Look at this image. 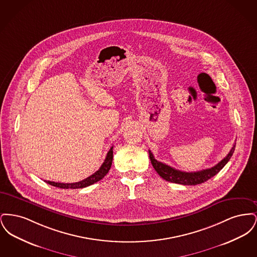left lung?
<instances>
[{
  "instance_id": "8db88e82",
  "label": "left lung",
  "mask_w": 257,
  "mask_h": 257,
  "mask_svg": "<svg viewBox=\"0 0 257 257\" xmlns=\"http://www.w3.org/2000/svg\"><path fill=\"white\" fill-rule=\"evenodd\" d=\"M235 150V144L233 146L229 153L226 155L225 158L220 161L216 166L212 167L211 169L202 170L200 171L195 172H186V171H178L170 166L163 164L159 161L154 158L153 154L149 150V158L151 161V164L155 171L158 172L160 176L171 183L182 184V185H197V184L203 183L205 181L215 176L219 171L227 164V162L231 158L233 152Z\"/></svg>"
}]
</instances>
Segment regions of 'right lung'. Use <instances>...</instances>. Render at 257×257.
<instances>
[{
  "instance_id": "obj_1",
  "label": "right lung",
  "mask_w": 257,
  "mask_h": 257,
  "mask_svg": "<svg viewBox=\"0 0 257 257\" xmlns=\"http://www.w3.org/2000/svg\"><path fill=\"white\" fill-rule=\"evenodd\" d=\"M112 148L113 147H110L109 152L107 153L106 159L104 161V163L102 164V166L100 167V169L96 172H94L92 175L88 176L86 179H84L80 182H76V183H59V182L46 181V180H45V182L54 186V187L61 188V189H81V188H86L89 185L96 183L98 181H100L110 171L111 163H112V154H113Z\"/></svg>"
}]
</instances>
